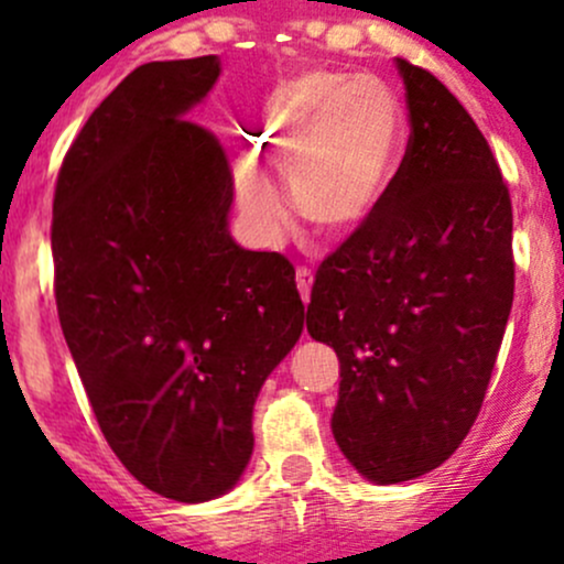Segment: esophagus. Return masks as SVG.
<instances>
[{
  "instance_id": "esophagus-1",
  "label": "esophagus",
  "mask_w": 564,
  "mask_h": 564,
  "mask_svg": "<svg viewBox=\"0 0 564 564\" xmlns=\"http://www.w3.org/2000/svg\"><path fill=\"white\" fill-rule=\"evenodd\" d=\"M311 286H314V272L308 267H300L297 270V289L303 303H311Z\"/></svg>"
}]
</instances>
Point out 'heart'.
Returning <instances> with one entry per match:
<instances>
[{
  "label": "heart",
  "mask_w": 564,
  "mask_h": 564,
  "mask_svg": "<svg viewBox=\"0 0 564 564\" xmlns=\"http://www.w3.org/2000/svg\"><path fill=\"white\" fill-rule=\"evenodd\" d=\"M256 150L283 172L289 204L316 231L355 235L382 202L403 147V111L377 76L300 73L275 89L253 130ZM235 191L256 235L278 242L289 213L259 169L242 163Z\"/></svg>",
  "instance_id": "heart-1"
}]
</instances>
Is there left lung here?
Instances as JSON below:
<instances>
[{"label": "left lung", "mask_w": 564, "mask_h": 564, "mask_svg": "<svg viewBox=\"0 0 564 564\" xmlns=\"http://www.w3.org/2000/svg\"><path fill=\"white\" fill-rule=\"evenodd\" d=\"M395 67L406 155L371 218L322 261L305 316L340 362L335 442L379 486L456 453L513 305V207L491 147L440 78Z\"/></svg>", "instance_id": "left-lung-1"}]
</instances>
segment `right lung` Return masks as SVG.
I'll list each match as a JSON object with an SVG mask.
<instances>
[{"label":"right lung","mask_w":564,"mask_h":564,"mask_svg":"<svg viewBox=\"0 0 564 564\" xmlns=\"http://www.w3.org/2000/svg\"><path fill=\"white\" fill-rule=\"evenodd\" d=\"M218 56L147 62L93 111L54 193V294L100 431L176 502L220 497L253 453V403L305 305L281 253L229 235L220 141L187 111Z\"/></svg>","instance_id":"1"}]
</instances>
